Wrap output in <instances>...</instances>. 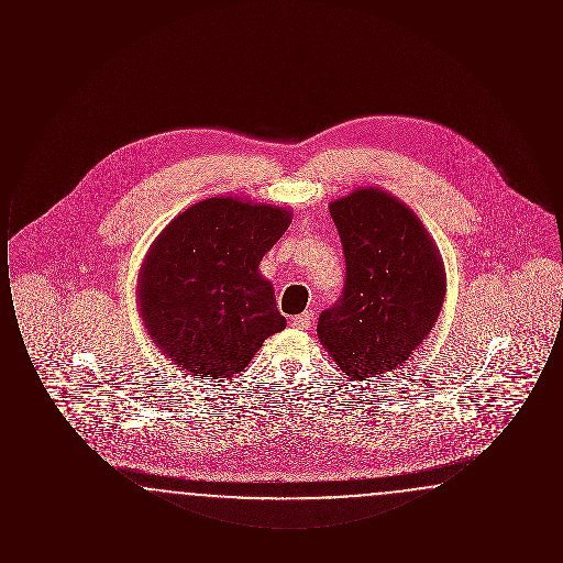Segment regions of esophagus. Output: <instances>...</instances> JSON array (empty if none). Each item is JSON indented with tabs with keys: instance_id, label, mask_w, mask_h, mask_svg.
Here are the masks:
<instances>
[{
	"instance_id": "esophagus-1",
	"label": "esophagus",
	"mask_w": 563,
	"mask_h": 563,
	"mask_svg": "<svg viewBox=\"0 0 563 563\" xmlns=\"http://www.w3.org/2000/svg\"><path fill=\"white\" fill-rule=\"evenodd\" d=\"M312 324V312H301L299 317H294V321H291V327L295 329H308Z\"/></svg>"
}]
</instances>
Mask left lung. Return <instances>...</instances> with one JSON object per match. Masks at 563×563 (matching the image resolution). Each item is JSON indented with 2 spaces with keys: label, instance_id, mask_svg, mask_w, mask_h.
Returning <instances> with one entry per match:
<instances>
[{
  "label": "left lung",
  "instance_id": "8db88e82",
  "mask_svg": "<svg viewBox=\"0 0 563 563\" xmlns=\"http://www.w3.org/2000/svg\"><path fill=\"white\" fill-rule=\"evenodd\" d=\"M346 285L319 317L322 346L350 377L399 369L429 338L445 299V266L429 230L397 196L363 186L329 202Z\"/></svg>",
  "mask_w": 563,
  "mask_h": 563
}]
</instances>
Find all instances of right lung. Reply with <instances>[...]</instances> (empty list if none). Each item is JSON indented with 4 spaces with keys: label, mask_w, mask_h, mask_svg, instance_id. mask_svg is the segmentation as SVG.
<instances>
[{
    "label": "right lung",
    "mask_w": 563,
    "mask_h": 563,
    "mask_svg": "<svg viewBox=\"0 0 563 563\" xmlns=\"http://www.w3.org/2000/svg\"><path fill=\"white\" fill-rule=\"evenodd\" d=\"M291 211L213 196L177 214L152 242L136 280L139 317L162 354L207 379L241 374L287 327L260 262Z\"/></svg>",
    "instance_id": "right-lung-1"
}]
</instances>
